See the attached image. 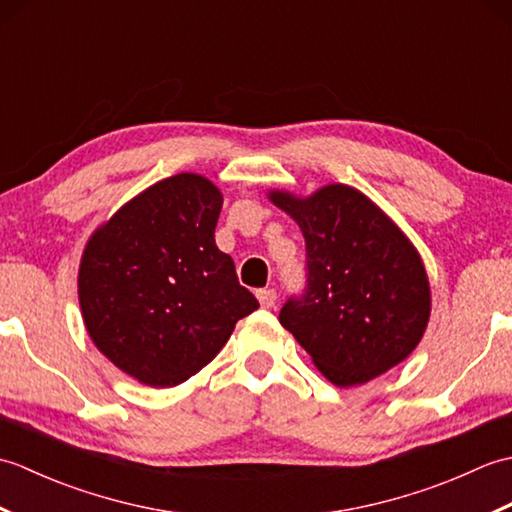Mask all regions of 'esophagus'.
Returning <instances> with one entry per match:
<instances>
[{"label": "esophagus", "mask_w": 512, "mask_h": 512, "mask_svg": "<svg viewBox=\"0 0 512 512\" xmlns=\"http://www.w3.org/2000/svg\"><path fill=\"white\" fill-rule=\"evenodd\" d=\"M257 299H259V306H262V308H273L277 303V292L273 288L257 290Z\"/></svg>", "instance_id": "obj_1"}]
</instances>
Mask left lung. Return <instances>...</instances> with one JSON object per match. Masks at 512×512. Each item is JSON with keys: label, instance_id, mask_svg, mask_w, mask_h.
<instances>
[{"label": "left lung", "instance_id": "left-lung-1", "mask_svg": "<svg viewBox=\"0 0 512 512\" xmlns=\"http://www.w3.org/2000/svg\"><path fill=\"white\" fill-rule=\"evenodd\" d=\"M306 237V295L279 321L336 387L363 385L416 350L431 314L422 257L398 224L354 187L308 198L268 191Z\"/></svg>", "mask_w": 512, "mask_h": 512}]
</instances>
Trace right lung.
Wrapping results in <instances>:
<instances>
[{
    "label": "right lung",
    "mask_w": 512,
    "mask_h": 512,
    "mask_svg": "<svg viewBox=\"0 0 512 512\" xmlns=\"http://www.w3.org/2000/svg\"><path fill=\"white\" fill-rule=\"evenodd\" d=\"M222 202L209 178L178 173L125 202L85 244V330L138 383H184L259 308L239 286L233 259L215 246Z\"/></svg>",
    "instance_id": "add662e5"
}]
</instances>
